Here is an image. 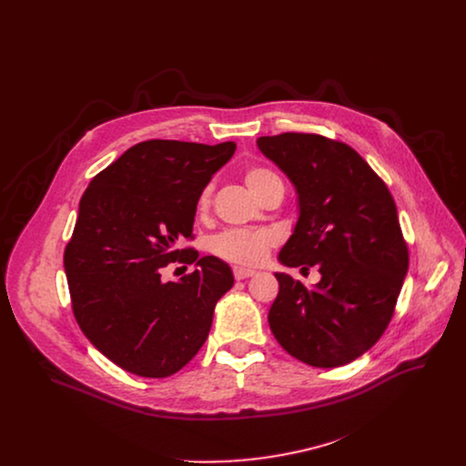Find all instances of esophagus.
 Instances as JSON below:
<instances>
[{
  "mask_svg": "<svg viewBox=\"0 0 466 466\" xmlns=\"http://www.w3.org/2000/svg\"><path fill=\"white\" fill-rule=\"evenodd\" d=\"M252 275H256L252 269L234 268V277H236V280H245V279H248V277H252Z\"/></svg>",
  "mask_w": 466,
  "mask_h": 466,
  "instance_id": "obj_1",
  "label": "esophagus"
}]
</instances>
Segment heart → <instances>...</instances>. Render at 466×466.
Listing matches in <instances>:
<instances>
[{"instance_id":"obj_1","label":"heart","mask_w":466,"mask_h":466,"mask_svg":"<svg viewBox=\"0 0 466 466\" xmlns=\"http://www.w3.org/2000/svg\"><path fill=\"white\" fill-rule=\"evenodd\" d=\"M245 182L254 197H261L279 177L269 169L248 167L245 171ZM212 187L205 186L197 197V210L205 214L210 208ZM277 243V236L269 230H225L210 239V250L225 261L243 265V268H256L268 258L271 247Z\"/></svg>"}]
</instances>
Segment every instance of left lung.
I'll list each match as a JSON object with an SVG mask.
<instances>
[{"label":"left lung","mask_w":466,"mask_h":466,"mask_svg":"<svg viewBox=\"0 0 466 466\" xmlns=\"http://www.w3.org/2000/svg\"><path fill=\"white\" fill-rule=\"evenodd\" d=\"M256 144L299 195V219L279 259L320 273L313 288L275 273L280 289L269 309L273 336L311 367L347 365L381 338L408 273L392 195L343 142L284 132Z\"/></svg>","instance_id":"left-lung-1"}]
</instances>
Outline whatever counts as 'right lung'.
<instances>
[{
	"label": "right lung",
	"instance_id": "obj_1",
	"mask_svg": "<svg viewBox=\"0 0 466 466\" xmlns=\"http://www.w3.org/2000/svg\"><path fill=\"white\" fill-rule=\"evenodd\" d=\"M218 146L147 140L92 178L64 250L74 315L112 363L144 378L180 370L208 338L218 300L234 286L228 263L177 248L191 238L197 197L234 155ZM171 260L196 271L164 283Z\"/></svg>",
	"mask_w": 466,
	"mask_h": 466
}]
</instances>
